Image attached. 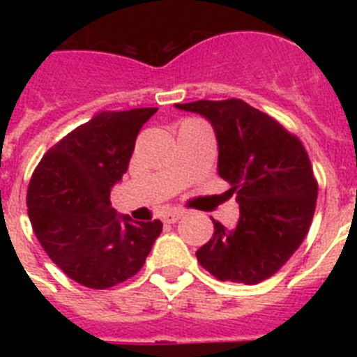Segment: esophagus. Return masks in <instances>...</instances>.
I'll list each match as a JSON object with an SVG mask.
<instances>
[{
	"instance_id": "34e87169",
	"label": "esophagus",
	"mask_w": 357,
	"mask_h": 357,
	"mask_svg": "<svg viewBox=\"0 0 357 357\" xmlns=\"http://www.w3.org/2000/svg\"><path fill=\"white\" fill-rule=\"evenodd\" d=\"M184 216V211H168V213L162 214V222L164 223H176L181 218Z\"/></svg>"
}]
</instances>
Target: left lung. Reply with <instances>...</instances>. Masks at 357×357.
<instances>
[{
    "mask_svg": "<svg viewBox=\"0 0 357 357\" xmlns=\"http://www.w3.org/2000/svg\"><path fill=\"white\" fill-rule=\"evenodd\" d=\"M213 125L218 173L236 195L239 222L229 230L213 220L214 234L197 259L220 280L259 284L279 272L307 234L318 184L298 137L243 100L176 103Z\"/></svg>",
    "mask_w": 357,
    "mask_h": 357,
    "instance_id": "8db88e82",
    "label": "left lung"
}]
</instances>
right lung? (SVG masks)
Instances as JSON below:
<instances>
[{"label": "right lung", "mask_w": 357, "mask_h": 357, "mask_svg": "<svg viewBox=\"0 0 357 357\" xmlns=\"http://www.w3.org/2000/svg\"><path fill=\"white\" fill-rule=\"evenodd\" d=\"M155 112H100L50 148L31 175L33 232L50 259L85 288H112L135 275L162 230L159 220L134 222L110 206L135 137Z\"/></svg>", "instance_id": "add662e5"}]
</instances>
